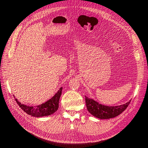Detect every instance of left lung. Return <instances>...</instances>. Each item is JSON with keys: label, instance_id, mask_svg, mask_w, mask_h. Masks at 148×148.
I'll return each mask as SVG.
<instances>
[{"label": "left lung", "instance_id": "left-lung-1", "mask_svg": "<svg viewBox=\"0 0 148 148\" xmlns=\"http://www.w3.org/2000/svg\"><path fill=\"white\" fill-rule=\"evenodd\" d=\"M131 100L125 104L119 106H107L99 104L93 99L86 97V103L88 111L93 116L100 119H109L117 116L127 108Z\"/></svg>", "mask_w": 148, "mask_h": 148}]
</instances>
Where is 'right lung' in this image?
Here are the masks:
<instances>
[{"instance_id":"add662e5","label":"right lung","mask_w":148,"mask_h":148,"mask_svg":"<svg viewBox=\"0 0 148 148\" xmlns=\"http://www.w3.org/2000/svg\"><path fill=\"white\" fill-rule=\"evenodd\" d=\"M62 88L59 89L56 94L53 97L48 100L47 101L40 105H37V107H30L22 104L20 102L18 101V99H16V102L20 107L23 111L26 112L27 114L35 117H42L45 116H49L53 114L58 110L59 99L62 93Z\"/></svg>"}]
</instances>
